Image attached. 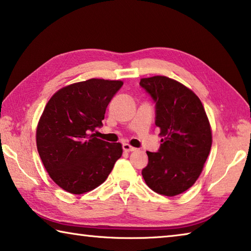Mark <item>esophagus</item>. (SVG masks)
<instances>
[{
	"label": "esophagus",
	"instance_id": "esophagus-1",
	"mask_svg": "<svg viewBox=\"0 0 251 251\" xmlns=\"http://www.w3.org/2000/svg\"><path fill=\"white\" fill-rule=\"evenodd\" d=\"M123 150H124L125 151H136V148H134V147H131L130 145H128V144H123Z\"/></svg>",
	"mask_w": 251,
	"mask_h": 251
}]
</instances>
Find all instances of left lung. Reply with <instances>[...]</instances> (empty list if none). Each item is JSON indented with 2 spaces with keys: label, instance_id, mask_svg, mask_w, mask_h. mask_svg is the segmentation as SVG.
<instances>
[{
  "label": "left lung",
  "instance_id": "8db88e82",
  "mask_svg": "<svg viewBox=\"0 0 251 251\" xmlns=\"http://www.w3.org/2000/svg\"><path fill=\"white\" fill-rule=\"evenodd\" d=\"M141 87L155 103V124L164 136L158 151H147L144 180L155 193L176 196L201 175L211 147V129L201 100L166 76L142 78Z\"/></svg>",
  "mask_w": 251,
  "mask_h": 251
}]
</instances>
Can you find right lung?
Returning <instances> with one entry per match:
<instances>
[{"label":"right lung","instance_id":"1","mask_svg":"<svg viewBox=\"0 0 251 251\" xmlns=\"http://www.w3.org/2000/svg\"><path fill=\"white\" fill-rule=\"evenodd\" d=\"M121 80L91 78L50 97L36 130L37 151L50 177L71 194L90 192L106 180L121 158L120 143L95 137Z\"/></svg>","mask_w":251,"mask_h":251}]
</instances>
